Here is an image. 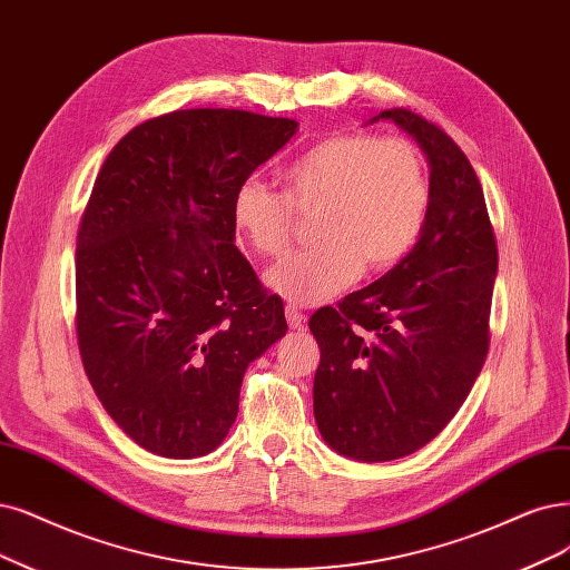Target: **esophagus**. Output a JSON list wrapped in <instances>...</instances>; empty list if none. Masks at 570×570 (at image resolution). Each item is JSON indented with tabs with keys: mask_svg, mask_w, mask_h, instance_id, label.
Returning a JSON list of instances; mask_svg holds the SVG:
<instances>
[{
	"mask_svg": "<svg viewBox=\"0 0 570 570\" xmlns=\"http://www.w3.org/2000/svg\"><path fill=\"white\" fill-rule=\"evenodd\" d=\"M284 312H286V322H288L291 328H303L305 326V322H307L305 314L296 305H286Z\"/></svg>",
	"mask_w": 570,
	"mask_h": 570,
	"instance_id": "34e87169",
	"label": "esophagus"
}]
</instances>
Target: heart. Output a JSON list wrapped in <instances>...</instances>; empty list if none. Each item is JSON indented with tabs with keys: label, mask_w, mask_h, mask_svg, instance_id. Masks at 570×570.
Returning <instances> with one entry per match:
<instances>
[{
	"label": "heart",
	"mask_w": 570,
	"mask_h": 570,
	"mask_svg": "<svg viewBox=\"0 0 570 570\" xmlns=\"http://www.w3.org/2000/svg\"><path fill=\"white\" fill-rule=\"evenodd\" d=\"M428 164L406 138L341 134L314 142L284 174V193L258 178L232 199L237 235L261 256H279L296 237L298 214H317V244L293 250L265 274L284 301L320 305L362 269L383 272L417 244L430 210Z\"/></svg>",
	"instance_id": "1"
}]
</instances>
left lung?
<instances>
[{
    "instance_id": "8db88e82",
    "label": "left lung",
    "mask_w": 570,
    "mask_h": 570,
    "mask_svg": "<svg viewBox=\"0 0 570 570\" xmlns=\"http://www.w3.org/2000/svg\"><path fill=\"white\" fill-rule=\"evenodd\" d=\"M430 159L417 244L381 279L312 314L322 360L314 417L345 458L387 462L423 449L465 402L491 345L498 246L481 183L458 142L406 108L383 110Z\"/></svg>"
}]
</instances>
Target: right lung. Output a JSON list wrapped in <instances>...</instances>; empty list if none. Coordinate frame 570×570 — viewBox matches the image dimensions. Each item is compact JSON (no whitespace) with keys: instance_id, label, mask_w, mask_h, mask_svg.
<instances>
[{"instance_id":"obj_1","label":"right lung","mask_w":570,"mask_h":570,"mask_svg":"<svg viewBox=\"0 0 570 570\" xmlns=\"http://www.w3.org/2000/svg\"><path fill=\"white\" fill-rule=\"evenodd\" d=\"M296 119L176 110L102 161L77 232V345L102 409L138 446L199 458L239 411L246 366L288 331L235 246L232 199Z\"/></svg>"}]
</instances>
